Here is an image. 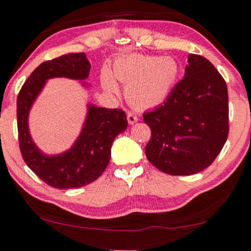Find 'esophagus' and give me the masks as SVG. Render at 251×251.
I'll use <instances>...</instances> for the list:
<instances>
[{"label":"esophagus","instance_id":"obj_1","mask_svg":"<svg viewBox=\"0 0 251 251\" xmlns=\"http://www.w3.org/2000/svg\"><path fill=\"white\" fill-rule=\"evenodd\" d=\"M127 121L130 125H133L134 123H137L138 121V117H137V114H134V113H127Z\"/></svg>","mask_w":251,"mask_h":251}]
</instances>
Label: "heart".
Returning <instances> with one entry per match:
<instances>
[{
  "mask_svg": "<svg viewBox=\"0 0 251 251\" xmlns=\"http://www.w3.org/2000/svg\"><path fill=\"white\" fill-rule=\"evenodd\" d=\"M180 67L172 57L131 53L113 63L112 70L104 69L101 83L112 94L119 92L117 81L125 84L127 101L137 108L158 106L172 93L177 81Z\"/></svg>",
  "mask_w": 251,
  "mask_h": 251,
  "instance_id": "heart-1",
  "label": "heart"
}]
</instances>
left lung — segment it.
Masks as SVG:
<instances>
[{"label": "left lung", "instance_id": "obj_1", "mask_svg": "<svg viewBox=\"0 0 251 251\" xmlns=\"http://www.w3.org/2000/svg\"><path fill=\"white\" fill-rule=\"evenodd\" d=\"M183 78L167 100L144 113L151 128L149 161L170 175H193L211 166L228 134L224 78L208 59L191 53Z\"/></svg>", "mask_w": 251, "mask_h": 251}]
</instances>
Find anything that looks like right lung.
I'll use <instances>...</instances> for the list:
<instances>
[{
    "label": "right lung",
    "mask_w": 251,
    "mask_h": 251,
    "mask_svg": "<svg viewBox=\"0 0 251 251\" xmlns=\"http://www.w3.org/2000/svg\"><path fill=\"white\" fill-rule=\"evenodd\" d=\"M90 63L84 53H70L40 64L21 88L16 102L19 144L24 161L38 177L51 187L60 189L79 188L94 182L108 166L113 140L127 128L126 114L121 109H111L87 104V113L81 132L68 150L49 155L38 148L29 131V112L46 82L51 78L85 82Z\"/></svg>",
    "instance_id": "add662e5"
}]
</instances>
